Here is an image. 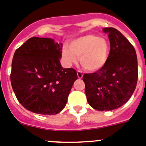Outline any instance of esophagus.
<instances>
[{"label": "esophagus", "mask_w": 146, "mask_h": 146, "mask_svg": "<svg viewBox=\"0 0 146 146\" xmlns=\"http://www.w3.org/2000/svg\"><path fill=\"white\" fill-rule=\"evenodd\" d=\"M77 76H78V78H79V79H82L83 76V73H82L80 70H77Z\"/></svg>", "instance_id": "esophagus-1"}]
</instances>
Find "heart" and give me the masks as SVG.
<instances>
[{"mask_svg":"<svg viewBox=\"0 0 146 146\" xmlns=\"http://www.w3.org/2000/svg\"><path fill=\"white\" fill-rule=\"evenodd\" d=\"M109 54L107 40L98 35L88 34L71 41L69 46L62 49V58L67 65H72L79 61L84 69L94 72L103 67Z\"/></svg>","mask_w":146,"mask_h":146,"instance_id":"1","label":"heart"}]
</instances>
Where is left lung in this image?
<instances>
[{
    "label": "left lung",
    "mask_w": 146,
    "mask_h": 146,
    "mask_svg": "<svg viewBox=\"0 0 146 146\" xmlns=\"http://www.w3.org/2000/svg\"><path fill=\"white\" fill-rule=\"evenodd\" d=\"M108 33L111 50L103 67L85 73L82 79L88 104L98 111H112L131 97L138 79L137 58L133 45L120 32L104 28Z\"/></svg>",
    "instance_id": "obj_1"
}]
</instances>
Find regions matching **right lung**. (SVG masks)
Instances as JSON below:
<instances>
[{
	"mask_svg": "<svg viewBox=\"0 0 146 146\" xmlns=\"http://www.w3.org/2000/svg\"><path fill=\"white\" fill-rule=\"evenodd\" d=\"M62 44L50 38L33 37L15 52L10 79L17 100L27 110L56 114L65 107L77 79L73 68L60 64Z\"/></svg>",
	"mask_w": 146,
	"mask_h": 146,
	"instance_id": "1",
	"label": "right lung"
}]
</instances>
